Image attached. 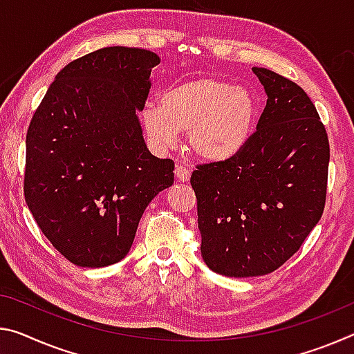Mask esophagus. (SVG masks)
I'll return each instance as SVG.
<instances>
[{
	"label": "esophagus",
	"mask_w": 354,
	"mask_h": 354,
	"mask_svg": "<svg viewBox=\"0 0 354 354\" xmlns=\"http://www.w3.org/2000/svg\"><path fill=\"white\" fill-rule=\"evenodd\" d=\"M190 171H192V170H190V167H187V165L178 164L175 167V175H176V178L179 179V181H183V183H187L189 181Z\"/></svg>",
	"instance_id": "34e87169"
}]
</instances>
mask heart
<instances>
[{
	"mask_svg": "<svg viewBox=\"0 0 354 354\" xmlns=\"http://www.w3.org/2000/svg\"><path fill=\"white\" fill-rule=\"evenodd\" d=\"M260 104L249 88L216 77H201L165 89L159 105L142 110L145 133L156 148L175 147L186 132L189 149L217 164L238 156L254 132Z\"/></svg>",
	"mask_w": 354,
	"mask_h": 354,
	"instance_id": "b5f03b06",
	"label": "heart"
}]
</instances>
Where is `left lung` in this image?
I'll return each mask as SVG.
<instances>
[{"label": "left lung", "mask_w": 354, "mask_h": 354, "mask_svg": "<svg viewBox=\"0 0 354 354\" xmlns=\"http://www.w3.org/2000/svg\"><path fill=\"white\" fill-rule=\"evenodd\" d=\"M266 106L244 149L233 159L198 165L201 257L227 277L265 276L299 250L322 218L329 142L304 89L254 67Z\"/></svg>", "instance_id": "left-lung-1"}]
</instances>
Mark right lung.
Here are the masks:
<instances>
[{"mask_svg": "<svg viewBox=\"0 0 354 354\" xmlns=\"http://www.w3.org/2000/svg\"><path fill=\"white\" fill-rule=\"evenodd\" d=\"M160 63L105 47L58 72L26 133L25 200L53 248L82 268L121 261L175 164L149 153L138 111Z\"/></svg>", "mask_w": 354, "mask_h": 354, "instance_id": "1", "label": "right lung"}]
</instances>
